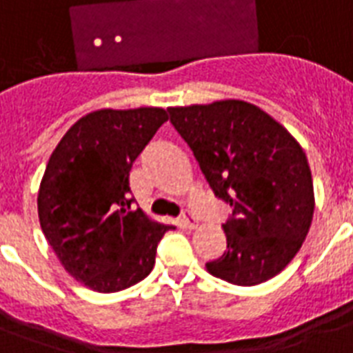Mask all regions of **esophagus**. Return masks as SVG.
I'll use <instances>...</instances> for the list:
<instances>
[{
    "mask_svg": "<svg viewBox=\"0 0 353 353\" xmlns=\"http://www.w3.org/2000/svg\"><path fill=\"white\" fill-rule=\"evenodd\" d=\"M179 221H181V225L185 227V229H196V227H198V221H196V218L188 214V212H185Z\"/></svg>",
    "mask_w": 353,
    "mask_h": 353,
    "instance_id": "1",
    "label": "esophagus"
}]
</instances>
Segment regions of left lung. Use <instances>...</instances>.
Here are the masks:
<instances>
[{"instance_id":"1","label":"left lung","mask_w":353,"mask_h":353,"mask_svg":"<svg viewBox=\"0 0 353 353\" xmlns=\"http://www.w3.org/2000/svg\"><path fill=\"white\" fill-rule=\"evenodd\" d=\"M212 192L232 207L227 251L205 263L236 285L273 279L295 258L313 220L306 154L280 122L254 104L218 101L168 108Z\"/></svg>"}]
</instances>
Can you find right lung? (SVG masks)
<instances>
[{
	"instance_id": "right-lung-1",
	"label": "right lung",
	"mask_w": 353,
	"mask_h": 353,
	"mask_svg": "<svg viewBox=\"0 0 353 353\" xmlns=\"http://www.w3.org/2000/svg\"><path fill=\"white\" fill-rule=\"evenodd\" d=\"M168 115L163 108L99 110L69 128L38 192L41 231L63 269L99 293L146 279L170 225L132 210L130 170Z\"/></svg>"
}]
</instances>
